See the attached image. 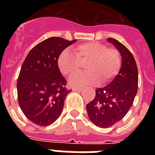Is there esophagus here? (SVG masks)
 <instances>
[{
  "instance_id": "34e87169",
  "label": "esophagus",
  "mask_w": 155,
  "mask_h": 155,
  "mask_svg": "<svg viewBox=\"0 0 155 155\" xmlns=\"http://www.w3.org/2000/svg\"><path fill=\"white\" fill-rule=\"evenodd\" d=\"M82 87H74L73 88V91H83Z\"/></svg>"
}]
</instances>
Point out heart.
Listing matches in <instances>:
<instances>
[{
    "mask_svg": "<svg viewBox=\"0 0 155 155\" xmlns=\"http://www.w3.org/2000/svg\"><path fill=\"white\" fill-rule=\"evenodd\" d=\"M74 53L69 49L63 50L58 58V67L64 75L71 76L80 69V63L87 62V71L71 78L73 86L106 84L114 79L120 71L121 56L117 50L108 48L97 42L80 44L74 47Z\"/></svg>",
    "mask_w": 155,
    "mask_h": 155,
    "instance_id": "1",
    "label": "heart"
}]
</instances>
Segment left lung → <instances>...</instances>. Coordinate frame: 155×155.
I'll return each instance as SVG.
<instances>
[{"label": "left lung", "instance_id": "left-lung-1", "mask_svg": "<svg viewBox=\"0 0 155 155\" xmlns=\"http://www.w3.org/2000/svg\"><path fill=\"white\" fill-rule=\"evenodd\" d=\"M107 41L120 52L122 63L115 79L105 87L97 88L95 98L86 105L90 120L101 128L111 127L127 114L138 85L137 67L132 53L117 40L108 38Z\"/></svg>", "mask_w": 155, "mask_h": 155}]
</instances>
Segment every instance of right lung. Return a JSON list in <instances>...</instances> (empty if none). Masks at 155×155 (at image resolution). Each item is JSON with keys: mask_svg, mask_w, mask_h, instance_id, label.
<instances>
[{"mask_svg": "<svg viewBox=\"0 0 155 155\" xmlns=\"http://www.w3.org/2000/svg\"><path fill=\"white\" fill-rule=\"evenodd\" d=\"M76 41L49 38L29 52L21 66L17 83L18 103L24 115L36 125L47 126L60 117L71 90L66 87L58 58Z\"/></svg>", "mask_w": 155, "mask_h": 155, "instance_id": "right-lung-1", "label": "right lung"}]
</instances>
